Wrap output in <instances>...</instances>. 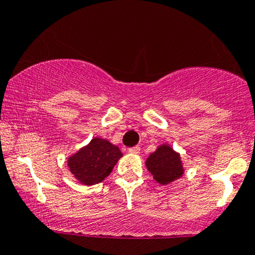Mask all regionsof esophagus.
<instances>
[{
  "instance_id": "obj_1",
  "label": "esophagus",
  "mask_w": 255,
  "mask_h": 255,
  "mask_svg": "<svg viewBox=\"0 0 255 255\" xmlns=\"http://www.w3.org/2000/svg\"><path fill=\"white\" fill-rule=\"evenodd\" d=\"M128 152L133 153V154H137V153H140V146L130 147V148H128Z\"/></svg>"
}]
</instances>
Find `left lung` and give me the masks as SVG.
<instances>
[{
    "instance_id": "obj_1",
    "label": "left lung",
    "mask_w": 255,
    "mask_h": 255,
    "mask_svg": "<svg viewBox=\"0 0 255 255\" xmlns=\"http://www.w3.org/2000/svg\"><path fill=\"white\" fill-rule=\"evenodd\" d=\"M148 172L161 185H166L179 179L184 174L182 158L170 145H160L149 154L146 160Z\"/></svg>"
}]
</instances>
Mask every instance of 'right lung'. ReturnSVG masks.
<instances>
[{
    "label": "right lung",
    "mask_w": 255,
    "mask_h": 255,
    "mask_svg": "<svg viewBox=\"0 0 255 255\" xmlns=\"http://www.w3.org/2000/svg\"><path fill=\"white\" fill-rule=\"evenodd\" d=\"M121 157L118 146L102 137H94L87 146L67 158V166L79 183L95 185L109 176Z\"/></svg>",
    "instance_id": "1"
}]
</instances>
